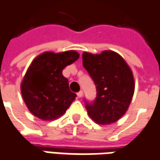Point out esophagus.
Instances as JSON below:
<instances>
[{
  "instance_id": "1",
  "label": "esophagus",
  "mask_w": 160,
  "mask_h": 160,
  "mask_svg": "<svg viewBox=\"0 0 160 160\" xmlns=\"http://www.w3.org/2000/svg\"><path fill=\"white\" fill-rule=\"evenodd\" d=\"M77 96L79 97V98H81L82 96H83V91H80L77 92Z\"/></svg>"
}]
</instances>
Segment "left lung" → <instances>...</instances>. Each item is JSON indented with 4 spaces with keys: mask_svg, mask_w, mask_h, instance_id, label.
I'll use <instances>...</instances> for the list:
<instances>
[{
    "mask_svg": "<svg viewBox=\"0 0 160 160\" xmlns=\"http://www.w3.org/2000/svg\"><path fill=\"white\" fill-rule=\"evenodd\" d=\"M82 60L97 91L92 102L85 99L88 113L100 125L116 122L126 113L134 92V79L130 68L113 51L99 54L85 52Z\"/></svg>",
    "mask_w": 160,
    "mask_h": 160,
    "instance_id": "obj_1",
    "label": "left lung"
}]
</instances>
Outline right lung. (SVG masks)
<instances>
[{
  "label": "right lung",
  "mask_w": 160,
  "mask_h": 160,
  "mask_svg": "<svg viewBox=\"0 0 160 160\" xmlns=\"http://www.w3.org/2000/svg\"><path fill=\"white\" fill-rule=\"evenodd\" d=\"M75 51L54 53L46 52L36 57L22 83L24 102L32 113L43 120H53L64 114L75 99L68 80L62 70L79 59Z\"/></svg>",
  "instance_id": "add662e5"
}]
</instances>
